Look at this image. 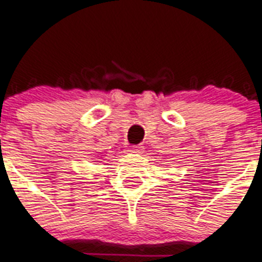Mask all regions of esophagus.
I'll return each mask as SVG.
<instances>
[{
	"instance_id": "obj_1",
	"label": "esophagus",
	"mask_w": 262,
	"mask_h": 262,
	"mask_svg": "<svg viewBox=\"0 0 262 262\" xmlns=\"http://www.w3.org/2000/svg\"><path fill=\"white\" fill-rule=\"evenodd\" d=\"M144 148L140 147V145H133V147H129L126 149L127 154H141Z\"/></svg>"
}]
</instances>
